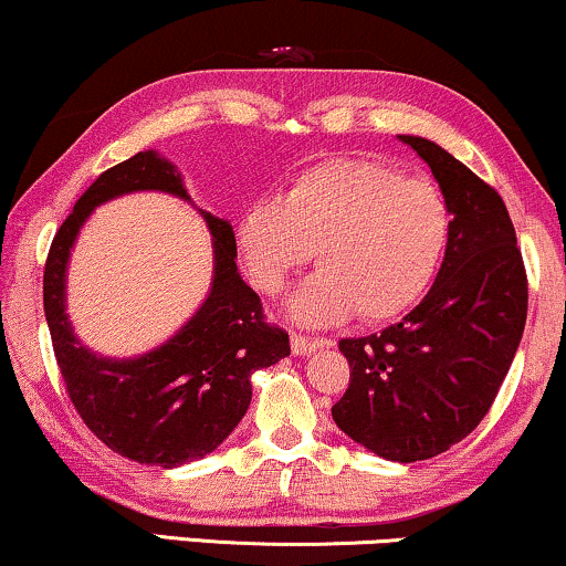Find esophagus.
Listing matches in <instances>:
<instances>
[{
	"label": "esophagus",
	"mask_w": 566,
	"mask_h": 566,
	"mask_svg": "<svg viewBox=\"0 0 566 566\" xmlns=\"http://www.w3.org/2000/svg\"><path fill=\"white\" fill-rule=\"evenodd\" d=\"M329 345H332L329 339H312L304 335H291L293 355H312L314 350H319V347H329Z\"/></svg>",
	"instance_id": "esophagus-1"
}]
</instances>
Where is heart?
<instances>
[{"label":"heart","instance_id":"1","mask_svg":"<svg viewBox=\"0 0 566 566\" xmlns=\"http://www.w3.org/2000/svg\"><path fill=\"white\" fill-rule=\"evenodd\" d=\"M453 234L448 198L428 177H405L370 159H329L254 200L234 227L244 273L277 296L314 258V273L289 301L308 327L389 322L409 312L436 281Z\"/></svg>","mask_w":566,"mask_h":566}]
</instances>
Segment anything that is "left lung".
Instances as JSON below:
<instances>
[{
    "instance_id": "1",
    "label": "left lung",
    "mask_w": 566,
    "mask_h": 566,
    "mask_svg": "<svg viewBox=\"0 0 566 566\" xmlns=\"http://www.w3.org/2000/svg\"><path fill=\"white\" fill-rule=\"evenodd\" d=\"M397 138L448 198L451 244L428 296L405 319L339 339L350 386L332 420L370 453L412 463L448 451L490 412L521 345L528 281L494 188L430 138Z\"/></svg>"
}]
</instances>
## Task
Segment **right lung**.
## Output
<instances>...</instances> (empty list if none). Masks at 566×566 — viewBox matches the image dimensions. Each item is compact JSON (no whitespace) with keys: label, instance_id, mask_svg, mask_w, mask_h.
I'll list each match as a JSON object with an SVG mask.
<instances>
[{"label":"right lung","instance_id":"add662e5","mask_svg":"<svg viewBox=\"0 0 566 566\" xmlns=\"http://www.w3.org/2000/svg\"><path fill=\"white\" fill-rule=\"evenodd\" d=\"M157 190L188 200L182 175L159 151H138L97 177L53 237L43 275V308L61 376L84 424L146 467L175 469L213 453L252 401V374L291 355L289 335L270 327L260 296L237 270L227 219L200 211L213 242V277L198 312L172 337L134 358H107L74 335L66 314L69 258L97 206Z\"/></svg>","mask_w":566,"mask_h":566}]
</instances>
